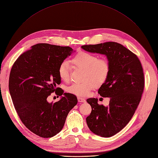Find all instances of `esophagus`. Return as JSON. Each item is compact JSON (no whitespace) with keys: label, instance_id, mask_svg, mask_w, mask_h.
<instances>
[{"label":"esophagus","instance_id":"esophagus-1","mask_svg":"<svg viewBox=\"0 0 158 158\" xmlns=\"http://www.w3.org/2000/svg\"><path fill=\"white\" fill-rule=\"evenodd\" d=\"M77 100H78L79 102H81V103H85V99L81 98V97H78Z\"/></svg>","mask_w":158,"mask_h":158}]
</instances>
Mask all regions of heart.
I'll list each match as a JSON object with an SVG mask.
<instances>
[{
  "label": "heart",
  "instance_id": "b5f03b06",
  "mask_svg": "<svg viewBox=\"0 0 158 158\" xmlns=\"http://www.w3.org/2000/svg\"><path fill=\"white\" fill-rule=\"evenodd\" d=\"M71 63L75 67L84 70V79L82 83H74L67 88V91L78 96H85L93 89L96 85L103 84L108 79L110 65L105 58L98 59L93 53L86 52H79L71 59ZM70 66L68 62H62L58 68L60 79L68 81L70 78Z\"/></svg>",
  "mask_w": 158,
  "mask_h": 158
}]
</instances>
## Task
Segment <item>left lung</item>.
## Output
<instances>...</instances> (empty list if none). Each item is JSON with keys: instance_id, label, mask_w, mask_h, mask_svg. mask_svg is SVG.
Segmentation results:
<instances>
[{"instance_id": "obj_1", "label": "left lung", "mask_w": 158, "mask_h": 158, "mask_svg": "<svg viewBox=\"0 0 158 158\" xmlns=\"http://www.w3.org/2000/svg\"><path fill=\"white\" fill-rule=\"evenodd\" d=\"M84 50L106 56L110 71L106 81L98 89L102 97L110 98L108 106L89 98L91 114L86 118L90 131L103 137H110L123 129L133 117L144 88V76L136 55L117 42L83 45Z\"/></svg>"}]
</instances>
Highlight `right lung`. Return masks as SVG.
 Instances as JSON below:
<instances>
[{"label":"right lung","mask_w":158,"mask_h":158,"mask_svg":"<svg viewBox=\"0 0 158 158\" xmlns=\"http://www.w3.org/2000/svg\"><path fill=\"white\" fill-rule=\"evenodd\" d=\"M73 52L69 47L38 44L21 54L12 67L9 89L14 108L23 124L40 137L49 138L60 132L69 112L77 103L75 95L56 86L61 82L59 66ZM53 92L61 98L49 103L48 98Z\"/></svg>","instance_id":"right-lung-1"}]
</instances>
